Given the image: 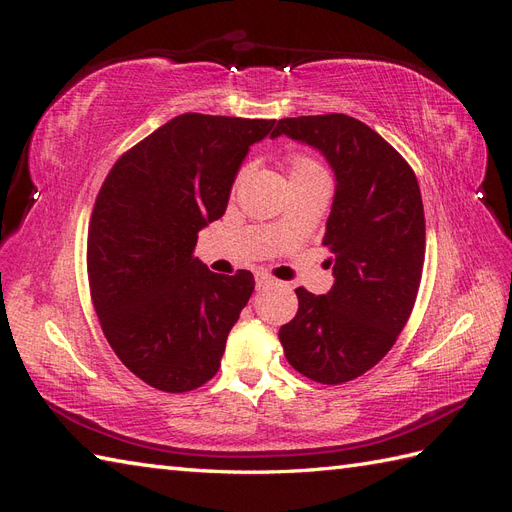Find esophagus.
Here are the masks:
<instances>
[{"mask_svg": "<svg viewBox=\"0 0 512 512\" xmlns=\"http://www.w3.org/2000/svg\"><path fill=\"white\" fill-rule=\"evenodd\" d=\"M275 280L271 275H267V273H256V288H265V286H269V284H273Z\"/></svg>", "mask_w": 512, "mask_h": 512, "instance_id": "34e87169", "label": "esophagus"}]
</instances>
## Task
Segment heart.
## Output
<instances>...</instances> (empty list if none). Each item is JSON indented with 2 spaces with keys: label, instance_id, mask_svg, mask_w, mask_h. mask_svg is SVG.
Masks as SVG:
<instances>
[{
  "label": "heart",
  "instance_id": "obj_1",
  "mask_svg": "<svg viewBox=\"0 0 512 512\" xmlns=\"http://www.w3.org/2000/svg\"><path fill=\"white\" fill-rule=\"evenodd\" d=\"M318 170H322L312 158L307 156H297L292 158L290 162V175H299V173H318ZM243 175V173H241Z\"/></svg>",
  "mask_w": 512,
  "mask_h": 512
}]
</instances>
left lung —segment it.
<instances>
[{
    "label": "left lung",
    "mask_w": 512,
    "mask_h": 512,
    "mask_svg": "<svg viewBox=\"0 0 512 512\" xmlns=\"http://www.w3.org/2000/svg\"><path fill=\"white\" fill-rule=\"evenodd\" d=\"M318 149L335 175L324 245L333 288H297L299 312L280 329L288 363L322 384L363 376L406 327L425 260V213L408 162L365 126L333 113L280 119L271 138Z\"/></svg>",
    "instance_id": "obj_1"
}]
</instances>
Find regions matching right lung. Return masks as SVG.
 <instances>
[{
    "label": "right lung",
    "mask_w": 512,
    "mask_h": 512,
    "mask_svg": "<svg viewBox=\"0 0 512 512\" xmlns=\"http://www.w3.org/2000/svg\"><path fill=\"white\" fill-rule=\"evenodd\" d=\"M273 126L185 113L123 153L102 183L87 235L91 301L121 363L153 389L194 391L218 374L254 275L213 273L192 252Z\"/></svg>",
    "instance_id": "1"
}]
</instances>
